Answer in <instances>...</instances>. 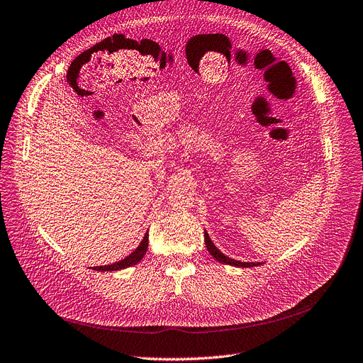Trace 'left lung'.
<instances>
[{
	"label": "left lung",
	"instance_id": "obj_1",
	"mask_svg": "<svg viewBox=\"0 0 363 363\" xmlns=\"http://www.w3.org/2000/svg\"><path fill=\"white\" fill-rule=\"evenodd\" d=\"M205 244H206V248H208V252L211 253V256L213 259H216L218 262H220V263L231 264V266H235V267H255V266L262 264V263H253V262H250V263L248 262H240V260H234L231 257H227L224 253H220L219 250L215 247V244L212 242V240L209 238L206 231H205Z\"/></svg>",
	"mask_w": 363,
	"mask_h": 363
}]
</instances>
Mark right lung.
<instances>
[{
	"mask_svg": "<svg viewBox=\"0 0 363 363\" xmlns=\"http://www.w3.org/2000/svg\"><path fill=\"white\" fill-rule=\"evenodd\" d=\"M148 250V231L145 233L144 235V240L141 241V244H139L136 247L135 252H132L128 257H125L123 260L121 262H116L113 264H106V266H94L93 270H97V272H113V270H122V269H126V267H130L133 264H136L138 262H141L143 257L145 256Z\"/></svg>",
	"mask_w": 363,
	"mask_h": 363,
	"instance_id": "obj_1",
	"label": "right lung"
}]
</instances>
